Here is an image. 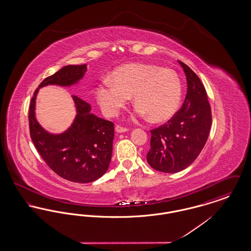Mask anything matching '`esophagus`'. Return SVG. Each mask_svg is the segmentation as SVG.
<instances>
[{
    "mask_svg": "<svg viewBox=\"0 0 251 251\" xmlns=\"http://www.w3.org/2000/svg\"><path fill=\"white\" fill-rule=\"evenodd\" d=\"M127 131H128V128H126V127H123V126H120V125L116 126V131H118V132H125Z\"/></svg>",
    "mask_w": 251,
    "mask_h": 251,
    "instance_id": "esophagus-1",
    "label": "esophagus"
}]
</instances>
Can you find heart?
Instances as JSON below:
<instances>
[{"instance_id":"heart-1","label":"heart","mask_w":251,"mask_h":251,"mask_svg":"<svg viewBox=\"0 0 251 251\" xmlns=\"http://www.w3.org/2000/svg\"><path fill=\"white\" fill-rule=\"evenodd\" d=\"M181 83L176 72L154 64L132 63L112 72L96 88L99 105L108 117L116 116L133 95L140 117L161 123L178 112Z\"/></svg>"}]
</instances>
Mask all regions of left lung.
Segmentation results:
<instances>
[{
  "label": "left lung",
  "mask_w": 251,
  "mask_h": 251,
  "mask_svg": "<svg viewBox=\"0 0 251 251\" xmlns=\"http://www.w3.org/2000/svg\"><path fill=\"white\" fill-rule=\"evenodd\" d=\"M186 75L187 93L173 118L151 130L149 165L165 173H176L189 167L202 151L212 125V111L200 77L179 61Z\"/></svg>",
  "instance_id": "1"
}]
</instances>
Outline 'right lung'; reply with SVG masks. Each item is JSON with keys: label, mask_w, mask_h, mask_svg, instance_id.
I'll return each mask as SVG.
<instances>
[{"label": "right lung", "mask_w": 251, "mask_h": 251, "mask_svg": "<svg viewBox=\"0 0 251 251\" xmlns=\"http://www.w3.org/2000/svg\"><path fill=\"white\" fill-rule=\"evenodd\" d=\"M85 72L86 65H69L45 78L31 100L28 116L31 139L45 163L63 179L80 183L94 181L107 171L113 151L114 123L91 114L88 102L72 96L77 116L72 127L61 134H50L36 121L35 103L40 87L76 84Z\"/></svg>", "instance_id": "add662e5"}]
</instances>
